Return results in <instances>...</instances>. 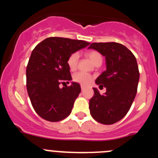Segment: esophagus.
<instances>
[{
    "mask_svg": "<svg viewBox=\"0 0 158 158\" xmlns=\"http://www.w3.org/2000/svg\"><path fill=\"white\" fill-rule=\"evenodd\" d=\"M81 90H84V89H85V87L84 85H81Z\"/></svg>",
    "mask_w": 158,
    "mask_h": 158,
    "instance_id": "1",
    "label": "esophagus"
}]
</instances>
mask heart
Masks as SVG:
<instances>
[{
    "label": "heart",
    "instance_id": "1",
    "mask_svg": "<svg viewBox=\"0 0 158 158\" xmlns=\"http://www.w3.org/2000/svg\"><path fill=\"white\" fill-rule=\"evenodd\" d=\"M86 56L91 60L93 63L96 66L101 65L103 62V57L100 52L96 51H88L85 54ZM78 60H79V54L78 53L74 52L71 54L68 58L67 60V65L69 66V69L71 70H74L77 69L78 64ZM93 76L90 74H88L86 73L83 72H78L75 73L73 77V81L77 83L81 84V85H89V84L91 83L93 81Z\"/></svg>",
    "mask_w": 158,
    "mask_h": 158
}]
</instances>
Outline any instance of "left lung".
I'll use <instances>...</instances> for the list:
<instances>
[{
	"mask_svg": "<svg viewBox=\"0 0 158 158\" xmlns=\"http://www.w3.org/2000/svg\"><path fill=\"white\" fill-rule=\"evenodd\" d=\"M89 48L105 57L107 66L96 80L100 88H106V93L100 95L93 88L90 114L97 122L110 125L127 114L135 100L139 81L137 60L133 53L118 43H93Z\"/></svg>",
	"mask_w": 158,
	"mask_h": 158,
	"instance_id": "8db88e82",
	"label": "left lung"
}]
</instances>
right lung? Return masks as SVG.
Returning <instances> with one entry per match:
<instances>
[{
	"label": "right lung",
	"instance_id": "add662e5",
	"mask_svg": "<svg viewBox=\"0 0 158 158\" xmlns=\"http://www.w3.org/2000/svg\"><path fill=\"white\" fill-rule=\"evenodd\" d=\"M89 45L83 40L60 37L47 38L32 51L26 69L27 90L32 107L45 120L58 122L69 116L81 86L72 82L68 58L73 53Z\"/></svg>",
	"mask_w": 158,
	"mask_h": 158
}]
</instances>
